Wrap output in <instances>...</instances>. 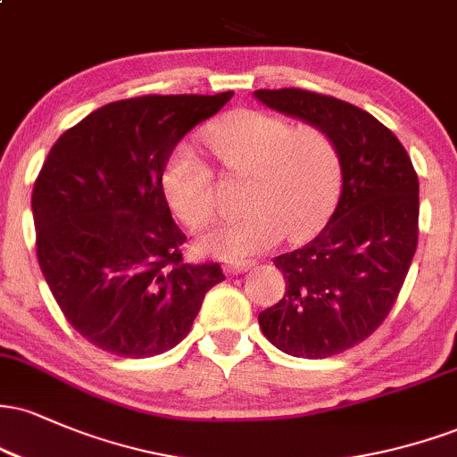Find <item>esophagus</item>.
Listing matches in <instances>:
<instances>
[{"label": "esophagus", "instance_id": "34e87169", "mask_svg": "<svg viewBox=\"0 0 457 457\" xmlns=\"http://www.w3.org/2000/svg\"><path fill=\"white\" fill-rule=\"evenodd\" d=\"M253 269V264H251V262H243V264H229L228 270L229 275H243V272H246V270H251Z\"/></svg>", "mask_w": 457, "mask_h": 457}]
</instances>
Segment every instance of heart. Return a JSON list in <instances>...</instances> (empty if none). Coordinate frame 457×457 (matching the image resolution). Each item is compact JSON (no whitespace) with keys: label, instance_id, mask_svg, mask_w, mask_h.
Wrapping results in <instances>:
<instances>
[{"label":"heart","instance_id":"1","mask_svg":"<svg viewBox=\"0 0 457 457\" xmlns=\"http://www.w3.org/2000/svg\"><path fill=\"white\" fill-rule=\"evenodd\" d=\"M206 144L228 171L246 176L238 219H223L199 236V249L240 264L275 246L287 232L301 238L324 221L339 187L333 139L313 124L292 127L281 115L243 109L206 130ZM162 188L178 217L202 228L214 214L212 171L191 145H180L162 171Z\"/></svg>","mask_w":457,"mask_h":457}]
</instances>
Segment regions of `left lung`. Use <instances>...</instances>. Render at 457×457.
<instances>
[{
    "mask_svg": "<svg viewBox=\"0 0 457 457\" xmlns=\"http://www.w3.org/2000/svg\"><path fill=\"white\" fill-rule=\"evenodd\" d=\"M253 96L322 129L339 156L337 206L312 243L272 260L286 295L258 316L281 353L327 359L370 337L395 305L417 251L419 178L400 139L354 104L298 87Z\"/></svg>",
    "mask_w": 457,
    "mask_h": 457,
    "instance_id": "left-lung-1",
    "label": "left lung"
}]
</instances>
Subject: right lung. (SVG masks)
Segmentation results:
<instances>
[{
    "label": "right lung",
    "instance_id": "obj_1",
    "mask_svg": "<svg viewBox=\"0 0 457 457\" xmlns=\"http://www.w3.org/2000/svg\"><path fill=\"white\" fill-rule=\"evenodd\" d=\"M234 92L109 103L55 141L31 193L36 255L71 327L124 359L187 337L217 262L185 264L162 171L191 129Z\"/></svg>",
    "mask_w": 457,
    "mask_h": 457
}]
</instances>
